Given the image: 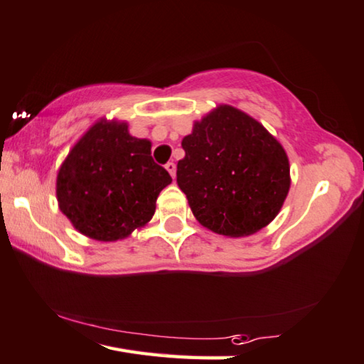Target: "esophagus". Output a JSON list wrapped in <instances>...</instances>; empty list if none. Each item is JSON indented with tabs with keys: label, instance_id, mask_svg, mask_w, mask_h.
<instances>
[{
	"label": "esophagus",
	"instance_id": "1",
	"mask_svg": "<svg viewBox=\"0 0 364 364\" xmlns=\"http://www.w3.org/2000/svg\"><path fill=\"white\" fill-rule=\"evenodd\" d=\"M165 168H167V171L171 175V178H175V175H176V165L173 162L165 164Z\"/></svg>",
	"mask_w": 364,
	"mask_h": 364
}]
</instances>
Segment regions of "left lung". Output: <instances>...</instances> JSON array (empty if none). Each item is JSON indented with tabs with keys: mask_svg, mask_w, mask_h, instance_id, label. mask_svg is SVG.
Instances as JSON below:
<instances>
[{
	"mask_svg": "<svg viewBox=\"0 0 364 364\" xmlns=\"http://www.w3.org/2000/svg\"><path fill=\"white\" fill-rule=\"evenodd\" d=\"M176 183L202 226L243 237L274 220L289 191L285 149L262 125L223 105L181 141Z\"/></svg>",
	"mask_w": 364,
	"mask_h": 364,
	"instance_id": "obj_1",
	"label": "left lung"
}]
</instances>
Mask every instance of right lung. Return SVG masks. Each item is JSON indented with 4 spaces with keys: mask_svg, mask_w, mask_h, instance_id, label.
Masks as SVG:
<instances>
[{
    "mask_svg": "<svg viewBox=\"0 0 364 364\" xmlns=\"http://www.w3.org/2000/svg\"><path fill=\"white\" fill-rule=\"evenodd\" d=\"M125 122H97L62 164L57 200L79 232L94 240L125 239L153 218L168 171L151 156V141Z\"/></svg>",
    "mask_w": 364,
    "mask_h": 364,
    "instance_id": "add662e5",
    "label": "right lung"
}]
</instances>
